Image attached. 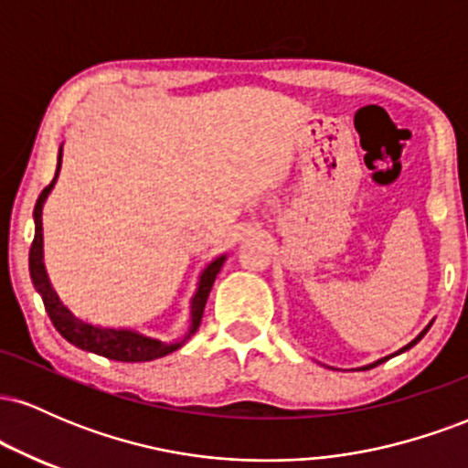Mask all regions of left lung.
<instances>
[{"instance_id": "left-lung-1", "label": "left lung", "mask_w": 468, "mask_h": 468, "mask_svg": "<svg viewBox=\"0 0 468 468\" xmlns=\"http://www.w3.org/2000/svg\"><path fill=\"white\" fill-rule=\"evenodd\" d=\"M431 325H433V319H431V321H429V324H427V327H424V330L420 332V335H418L416 338H413V341H410V343H407V346H402L399 352L389 354V356H383V358H378V361H374V363H369V365H363V367H356V369H372V367H376V365H380V363H385V361H388V358H394V356H399V354H402V352H407V350H410V347H413V346H416V343H418V341H420V338H422L424 335H427V332H429V327H431ZM330 369H335V367H330Z\"/></svg>"}]
</instances>
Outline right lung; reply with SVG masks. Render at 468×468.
Listing matches in <instances>:
<instances>
[{"label":"right lung","instance_id":"right-lung-1","mask_svg":"<svg viewBox=\"0 0 468 468\" xmlns=\"http://www.w3.org/2000/svg\"><path fill=\"white\" fill-rule=\"evenodd\" d=\"M61 158H63V144L58 147V158H57V174L55 180L50 182V186H46L41 191L39 200L35 204V239L30 246V277L32 286L37 292L41 294L46 305V313L50 316V321L55 324L57 332L66 338L68 343H72L74 347L85 352L99 354V356L112 358V361H122V363H144L154 361V358H163L166 354L176 352L178 347L185 346L189 338L196 335L197 325L202 321L204 305H207L208 292H211L213 282H216L218 272L222 271L224 261H227V252L218 255L216 260L208 261L202 268V272L197 275L196 292L191 294L189 302V327H186L185 336L176 338V341H163V338H155L144 335V332L136 330V327H112V325H99L92 321H83L77 316L66 303L61 302V297L57 294V290L52 288L50 277H48L46 261H44V204L50 196V191L55 189V182L58 178V169H61Z\"/></svg>","mask_w":468,"mask_h":468}]
</instances>
